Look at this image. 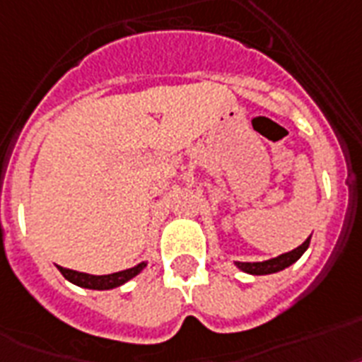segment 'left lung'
Masks as SVG:
<instances>
[{"mask_svg":"<svg viewBox=\"0 0 362 362\" xmlns=\"http://www.w3.org/2000/svg\"><path fill=\"white\" fill-rule=\"evenodd\" d=\"M308 243H310V236L305 240L299 247H296L293 251L283 252L275 258H269V260H264V262H234L238 269L249 273V275H269V273H277L286 269L288 266H292L293 262H298L301 255L308 249Z\"/></svg>","mask_w":362,"mask_h":362,"instance_id":"left-lung-1","label":"left lung"}]
</instances>
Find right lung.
Returning a JSON list of instances; mask_svg holds the SVG:
<instances>
[{
    "instance_id": "add662e5",
    "label": "right lung",
    "mask_w": 362,
    "mask_h": 362,
    "mask_svg": "<svg viewBox=\"0 0 362 362\" xmlns=\"http://www.w3.org/2000/svg\"><path fill=\"white\" fill-rule=\"evenodd\" d=\"M146 267V262H141L137 266L130 267V269H124V272L110 273V275H89V273L74 272V269H69V267L57 266V269L63 273V277L66 281H70L76 286L89 288V290H111V288H117L120 284L128 283L130 279H134L135 275H139L143 269Z\"/></svg>"
}]
</instances>
